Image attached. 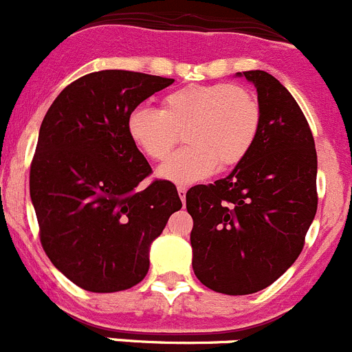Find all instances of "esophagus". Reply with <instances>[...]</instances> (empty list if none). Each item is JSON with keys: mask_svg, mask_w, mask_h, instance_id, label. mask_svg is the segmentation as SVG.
Instances as JSON below:
<instances>
[{"mask_svg": "<svg viewBox=\"0 0 352 352\" xmlns=\"http://www.w3.org/2000/svg\"><path fill=\"white\" fill-rule=\"evenodd\" d=\"M178 195H179V199H182V202L185 204V200H186V188H185V186H178Z\"/></svg>", "mask_w": 352, "mask_h": 352, "instance_id": "esophagus-1", "label": "esophagus"}]
</instances>
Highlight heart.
Returning <instances> with one entry per match:
<instances>
[{
	"label": "heart",
	"instance_id": "1",
	"mask_svg": "<svg viewBox=\"0 0 352 352\" xmlns=\"http://www.w3.org/2000/svg\"><path fill=\"white\" fill-rule=\"evenodd\" d=\"M261 107L256 96L235 85H192L164 96L162 109L138 105L129 112L128 135L152 160L166 159L183 133L185 148L174 153L157 176L192 185L214 170L242 162L256 143Z\"/></svg>",
	"mask_w": 352,
	"mask_h": 352
}]
</instances>
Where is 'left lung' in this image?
Here are the masks:
<instances>
[{
	"label": "left lung",
	"mask_w": 352,
	"mask_h": 352,
	"mask_svg": "<svg viewBox=\"0 0 352 352\" xmlns=\"http://www.w3.org/2000/svg\"><path fill=\"white\" fill-rule=\"evenodd\" d=\"M236 78L257 91L256 143L226 178L186 193L195 276L226 296L259 292L278 280L299 257L318 207L316 148L302 110L264 70Z\"/></svg>",
	"instance_id": "obj_1"
}]
</instances>
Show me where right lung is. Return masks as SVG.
Masks as SVG:
<instances>
[{"label":"right lung","instance_id":"right-lung-1","mask_svg":"<svg viewBox=\"0 0 352 352\" xmlns=\"http://www.w3.org/2000/svg\"><path fill=\"white\" fill-rule=\"evenodd\" d=\"M174 79L129 70L82 76L43 119L31 166V200L53 266L89 292L135 287L150 245L182 209L170 182L138 188L152 173L128 135V116Z\"/></svg>","mask_w":352,"mask_h":352}]
</instances>
